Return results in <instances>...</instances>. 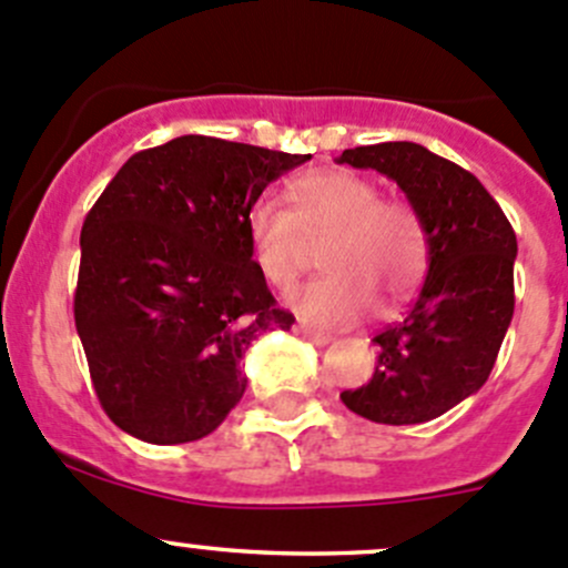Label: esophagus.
I'll use <instances>...</instances> for the list:
<instances>
[{"label": "esophagus", "mask_w": 568, "mask_h": 568, "mask_svg": "<svg viewBox=\"0 0 568 568\" xmlns=\"http://www.w3.org/2000/svg\"><path fill=\"white\" fill-rule=\"evenodd\" d=\"M296 332H300L302 337H307V341H311V343H316V346H326V343L332 341V335L313 329V326H307V324H296Z\"/></svg>", "instance_id": "esophagus-1"}]
</instances>
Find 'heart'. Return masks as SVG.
Here are the masks:
<instances>
[{
	"label": "heart",
	"mask_w": 568,
	"mask_h": 568,
	"mask_svg": "<svg viewBox=\"0 0 568 568\" xmlns=\"http://www.w3.org/2000/svg\"><path fill=\"white\" fill-rule=\"evenodd\" d=\"M294 211L261 194L247 211L252 257L263 277L288 288L313 247L329 272L302 285L288 305L318 326H348L376 300L390 307L420 280L426 239L412 205L385 200L379 186L348 170L302 175L288 189Z\"/></svg>",
	"instance_id": "obj_1"
}]
</instances>
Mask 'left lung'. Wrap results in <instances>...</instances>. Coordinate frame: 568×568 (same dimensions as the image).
Returning <instances> with one entry per match:
<instances>
[{
    "instance_id": "left-lung-1",
    "label": "left lung",
    "mask_w": 568,
    "mask_h": 568,
    "mask_svg": "<svg viewBox=\"0 0 568 568\" xmlns=\"http://www.w3.org/2000/svg\"><path fill=\"white\" fill-rule=\"evenodd\" d=\"M337 162L393 178L428 247L415 307L374 337V376L341 400L387 426L434 420L478 393L495 368L514 316L517 236L478 178L417 142L352 148Z\"/></svg>"
}]
</instances>
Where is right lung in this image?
Segmentation results:
<instances>
[{"mask_svg":"<svg viewBox=\"0 0 568 568\" xmlns=\"http://www.w3.org/2000/svg\"><path fill=\"white\" fill-rule=\"evenodd\" d=\"M311 153L186 134L134 153L82 225L73 318L109 420L153 445L214 432L244 352L291 329L252 257L247 211Z\"/></svg>","mask_w":568,"mask_h":568,"instance_id":"obj_1","label":"right lung"}]
</instances>
